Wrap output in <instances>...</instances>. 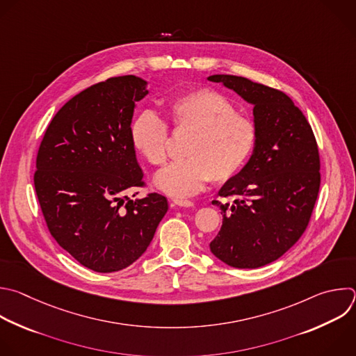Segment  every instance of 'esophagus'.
<instances>
[{"instance_id":"1","label":"esophagus","mask_w":356,"mask_h":356,"mask_svg":"<svg viewBox=\"0 0 356 356\" xmlns=\"http://www.w3.org/2000/svg\"><path fill=\"white\" fill-rule=\"evenodd\" d=\"M173 205H179V207H184V208H190L194 205L193 201L190 200H181V198H176L173 200Z\"/></svg>"}]
</instances>
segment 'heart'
<instances>
[{
    "label": "heart",
    "instance_id": "1",
    "mask_svg": "<svg viewBox=\"0 0 356 356\" xmlns=\"http://www.w3.org/2000/svg\"><path fill=\"white\" fill-rule=\"evenodd\" d=\"M169 123L176 133H190L181 161L161 170L155 184L172 197H188L211 179L225 183L238 175L257 145V127L250 117L211 88H200L168 103ZM136 149L154 166L168 159V124L154 110L141 111L131 124Z\"/></svg>",
    "mask_w": 356,
    "mask_h": 356
}]
</instances>
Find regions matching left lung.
Segmentation results:
<instances>
[{"label": "left lung", "mask_w": 356, "mask_h": 356, "mask_svg": "<svg viewBox=\"0 0 356 356\" xmlns=\"http://www.w3.org/2000/svg\"><path fill=\"white\" fill-rule=\"evenodd\" d=\"M252 103L259 138L246 166L212 201L223 216L209 243L234 268H259L286 253L306 230L320 188V156L306 117L284 92L236 75H211Z\"/></svg>", "instance_id": "1"}]
</instances>
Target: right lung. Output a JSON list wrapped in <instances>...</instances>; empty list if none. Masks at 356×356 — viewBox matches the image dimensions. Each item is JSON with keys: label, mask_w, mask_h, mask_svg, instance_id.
Returning <instances> with one entry per match:
<instances>
[{"label": "right lung", "mask_w": 356, "mask_h": 356, "mask_svg": "<svg viewBox=\"0 0 356 356\" xmlns=\"http://www.w3.org/2000/svg\"><path fill=\"white\" fill-rule=\"evenodd\" d=\"M147 95V81L136 75L95 83L57 111L39 147L33 180L47 227L96 273L137 261L169 208L158 193L127 195L145 184L131 120L136 102Z\"/></svg>", "instance_id": "obj_1"}]
</instances>
